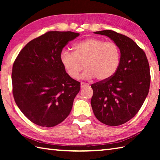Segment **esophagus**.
Instances as JSON below:
<instances>
[{
  "mask_svg": "<svg viewBox=\"0 0 160 160\" xmlns=\"http://www.w3.org/2000/svg\"><path fill=\"white\" fill-rule=\"evenodd\" d=\"M89 86V84L85 83V82H81L80 83V88H84L85 87H88Z\"/></svg>",
  "mask_w": 160,
  "mask_h": 160,
  "instance_id": "1",
  "label": "esophagus"
}]
</instances>
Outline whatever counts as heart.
<instances>
[{"label": "heart", "mask_w": 160, "mask_h": 160, "mask_svg": "<svg viewBox=\"0 0 160 160\" xmlns=\"http://www.w3.org/2000/svg\"><path fill=\"white\" fill-rule=\"evenodd\" d=\"M73 53L62 51L60 61L67 74L78 79L84 66V79L96 78L99 81L109 79L117 71L121 63V51L117 44L97 38H89L76 43ZM84 66H83V64Z\"/></svg>", "instance_id": "heart-1"}]
</instances>
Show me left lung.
Listing matches in <instances>:
<instances>
[{
  "instance_id": "1",
  "label": "left lung",
  "mask_w": 160,
  "mask_h": 160,
  "mask_svg": "<svg viewBox=\"0 0 160 160\" xmlns=\"http://www.w3.org/2000/svg\"><path fill=\"white\" fill-rule=\"evenodd\" d=\"M109 37L121 51V63L109 79L91 85V105L96 118L108 126L125 123L138 112L150 84V66L142 49L131 38L112 30L94 32Z\"/></svg>"
}]
</instances>
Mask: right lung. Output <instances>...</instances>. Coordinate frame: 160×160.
<instances>
[{
  "label": "right lung",
  "mask_w": 160,
  "mask_h": 160,
  "mask_svg": "<svg viewBox=\"0 0 160 160\" xmlns=\"http://www.w3.org/2000/svg\"><path fill=\"white\" fill-rule=\"evenodd\" d=\"M79 35L48 32L29 42L13 63L15 101L23 114L38 126H55L71 112L80 83L67 74L60 55L68 42Z\"/></svg>",
  "instance_id": "obj_1"
}]
</instances>
